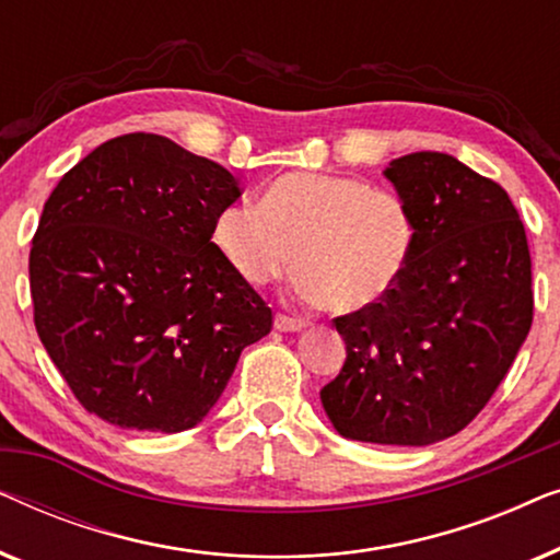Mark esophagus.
<instances>
[{
  "instance_id": "esophagus-1",
  "label": "esophagus",
  "mask_w": 560,
  "mask_h": 560,
  "mask_svg": "<svg viewBox=\"0 0 560 560\" xmlns=\"http://www.w3.org/2000/svg\"><path fill=\"white\" fill-rule=\"evenodd\" d=\"M305 326H308V320L303 318L285 316V313H278V316H275V328H278V331H303Z\"/></svg>"
}]
</instances>
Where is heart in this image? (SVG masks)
I'll use <instances>...</instances> for the list:
<instances>
[{
  "mask_svg": "<svg viewBox=\"0 0 560 560\" xmlns=\"http://www.w3.org/2000/svg\"><path fill=\"white\" fill-rule=\"evenodd\" d=\"M213 244L249 285H265L293 262L308 301L354 313L393 293L416 249V217L400 190L354 175L288 173L259 203H232L213 221Z\"/></svg>",
  "mask_w": 560,
  "mask_h": 560,
  "instance_id": "obj_1",
  "label": "heart"
}]
</instances>
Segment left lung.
<instances>
[{
    "label": "left lung",
    "instance_id": "1",
    "mask_svg": "<svg viewBox=\"0 0 560 560\" xmlns=\"http://www.w3.org/2000/svg\"><path fill=\"white\" fill-rule=\"evenodd\" d=\"M385 178L416 249L393 293L334 318L347 362L320 402L343 439L428 446L479 416L527 339L530 249L508 190L454 155L410 152Z\"/></svg>",
    "mask_w": 560,
    "mask_h": 560
}]
</instances>
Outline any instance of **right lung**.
I'll use <instances>...</instances> for the list:
<instances>
[{
  "label": "right lung",
  "mask_w": 560,
  "mask_h": 560,
  "mask_svg": "<svg viewBox=\"0 0 560 560\" xmlns=\"http://www.w3.org/2000/svg\"><path fill=\"white\" fill-rule=\"evenodd\" d=\"M240 180L160 135L98 144L68 171L30 249L35 328L89 412L180 433L224 393L272 311L211 242Z\"/></svg>",
  "instance_id": "add662e5"
}]
</instances>
